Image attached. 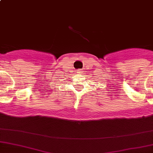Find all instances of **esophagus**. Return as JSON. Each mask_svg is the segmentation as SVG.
Returning <instances> with one entry per match:
<instances>
[{
	"mask_svg": "<svg viewBox=\"0 0 153 153\" xmlns=\"http://www.w3.org/2000/svg\"><path fill=\"white\" fill-rule=\"evenodd\" d=\"M82 72H83L82 70H81V69H78V73H79V74H81V73H82Z\"/></svg>",
	"mask_w": 153,
	"mask_h": 153,
	"instance_id": "esophagus-1",
	"label": "esophagus"
}]
</instances>
